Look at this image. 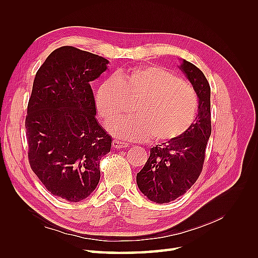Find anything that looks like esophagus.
<instances>
[{
	"mask_svg": "<svg viewBox=\"0 0 258 258\" xmlns=\"http://www.w3.org/2000/svg\"><path fill=\"white\" fill-rule=\"evenodd\" d=\"M113 146H114V148H123V147H127V143L121 142V141H119V140H114Z\"/></svg>",
	"mask_w": 258,
	"mask_h": 258,
	"instance_id": "esophagus-1",
	"label": "esophagus"
}]
</instances>
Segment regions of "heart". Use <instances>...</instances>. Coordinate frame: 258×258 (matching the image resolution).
<instances>
[{
    "instance_id": "b5f03b06",
    "label": "heart",
    "mask_w": 258,
    "mask_h": 258,
    "mask_svg": "<svg viewBox=\"0 0 258 258\" xmlns=\"http://www.w3.org/2000/svg\"><path fill=\"white\" fill-rule=\"evenodd\" d=\"M126 98L139 100L132 108L135 115L110 123L108 129L132 141L153 137L155 141L163 142L182 136L198 110L192 86L155 66L119 71L116 79L104 81L96 95L98 113L105 121L118 118L126 110Z\"/></svg>"
}]
</instances>
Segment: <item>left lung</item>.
Here are the masks:
<instances>
[{
  "mask_svg": "<svg viewBox=\"0 0 258 258\" xmlns=\"http://www.w3.org/2000/svg\"><path fill=\"white\" fill-rule=\"evenodd\" d=\"M178 69L198 97V114L182 136L151 148L137 184L144 196L156 204H168L182 196L197 181L211 136V89L205 74L185 59Z\"/></svg>",
  "mask_w": 258,
  "mask_h": 258,
  "instance_id": "1",
  "label": "left lung"
}]
</instances>
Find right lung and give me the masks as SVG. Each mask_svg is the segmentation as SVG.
<instances>
[{
	"label": "right lung",
	"mask_w": 258,
	"mask_h": 258,
	"mask_svg": "<svg viewBox=\"0 0 258 258\" xmlns=\"http://www.w3.org/2000/svg\"><path fill=\"white\" fill-rule=\"evenodd\" d=\"M108 60L72 46L53 50L38 69L28 104L26 130L33 172L53 196L87 198L100 181V160L112 138L96 118L90 82Z\"/></svg>",
	"instance_id": "right-lung-1"
}]
</instances>
